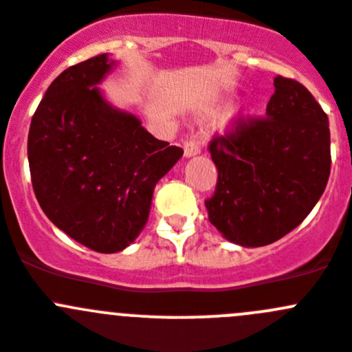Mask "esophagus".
<instances>
[{"instance_id":"obj_1","label":"esophagus","mask_w":352,"mask_h":352,"mask_svg":"<svg viewBox=\"0 0 352 352\" xmlns=\"http://www.w3.org/2000/svg\"><path fill=\"white\" fill-rule=\"evenodd\" d=\"M199 153H201V146H199L198 140H187L184 144V154H186V157H192Z\"/></svg>"}]
</instances>
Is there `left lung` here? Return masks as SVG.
<instances>
[{
  "label": "left lung",
  "mask_w": 352,
  "mask_h": 352,
  "mask_svg": "<svg viewBox=\"0 0 352 352\" xmlns=\"http://www.w3.org/2000/svg\"><path fill=\"white\" fill-rule=\"evenodd\" d=\"M210 154L219 172L205 201L210 222L236 245H271L309 215L327 187L328 116L304 85L276 76L265 118H238L213 137Z\"/></svg>",
  "instance_id": "1"
}]
</instances>
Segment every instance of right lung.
<instances>
[{
  "mask_svg": "<svg viewBox=\"0 0 352 352\" xmlns=\"http://www.w3.org/2000/svg\"><path fill=\"white\" fill-rule=\"evenodd\" d=\"M114 64L102 54L60 72L39 102L28 137L41 210L74 241L100 254L135 241L157 180L184 154L102 97L97 85Z\"/></svg>",
  "mask_w": 352,
  "mask_h": 352,
  "instance_id": "add662e5",
  "label": "right lung"
}]
</instances>
